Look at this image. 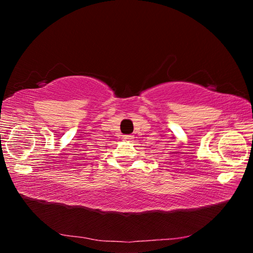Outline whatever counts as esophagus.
Segmentation results:
<instances>
[{
	"label": "esophagus",
	"mask_w": 253,
	"mask_h": 253,
	"mask_svg": "<svg viewBox=\"0 0 253 253\" xmlns=\"http://www.w3.org/2000/svg\"><path fill=\"white\" fill-rule=\"evenodd\" d=\"M132 138H134V135H125V136H124V139H126V140H130Z\"/></svg>",
	"instance_id": "obj_1"
}]
</instances>
